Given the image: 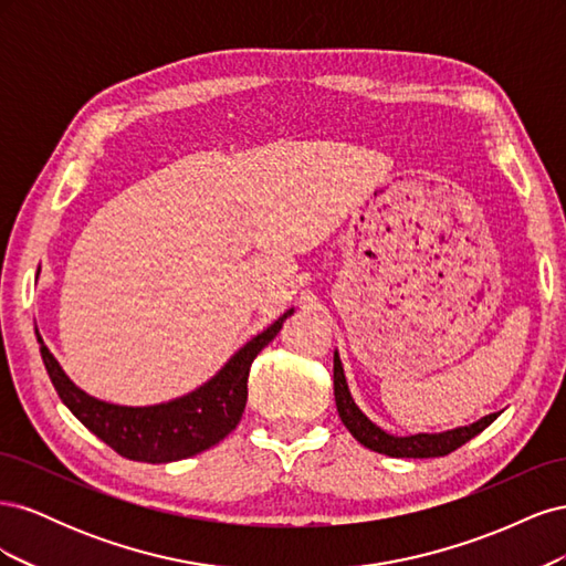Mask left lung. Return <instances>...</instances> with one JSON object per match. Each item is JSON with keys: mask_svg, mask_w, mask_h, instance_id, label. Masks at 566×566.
<instances>
[{"mask_svg": "<svg viewBox=\"0 0 566 566\" xmlns=\"http://www.w3.org/2000/svg\"><path fill=\"white\" fill-rule=\"evenodd\" d=\"M333 382H335V403H337V413L345 422L347 430L356 441H361L366 449L378 451L391 458H439V455H449L455 449H460L462 443H468L472 437L479 432H484L486 427L499 418V413H491L482 418L479 422L470 427H458V430L451 432H441V434H413V437H394L380 430L378 424H373L358 406L354 403L347 380H345V370H342L339 356L335 352V361H333Z\"/></svg>", "mask_w": 566, "mask_h": 566, "instance_id": "left-lung-1", "label": "left lung"}]
</instances>
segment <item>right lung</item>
<instances>
[{
	"label": "right lung",
	"instance_id": "1",
	"mask_svg": "<svg viewBox=\"0 0 566 566\" xmlns=\"http://www.w3.org/2000/svg\"><path fill=\"white\" fill-rule=\"evenodd\" d=\"M290 314L293 310H287L264 333L252 337L243 349H238L208 385L177 401L148 408L113 406L90 397L67 380L40 335L38 342L51 385L90 432L106 441L123 458L139 462H172L214 447L235 430L245 410L248 375L254 356L279 335Z\"/></svg>",
	"mask_w": 566,
	"mask_h": 566
}]
</instances>
